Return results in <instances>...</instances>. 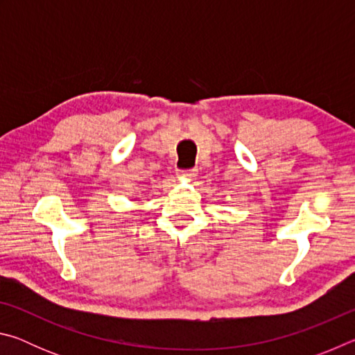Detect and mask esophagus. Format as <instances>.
<instances>
[{
	"instance_id": "obj_1",
	"label": "esophagus",
	"mask_w": 355,
	"mask_h": 355,
	"mask_svg": "<svg viewBox=\"0 0 355 355\" xmlns=\"http://www.w3.org/2000/svg\"><path fill=\"white\" fill-rule=\"evenodd\" d=\"M196 173H197V171H196V169H189V171H183V172H182V175H183V177H186V178H194V177H196Z\"/></svg>"
}]
</instances>
